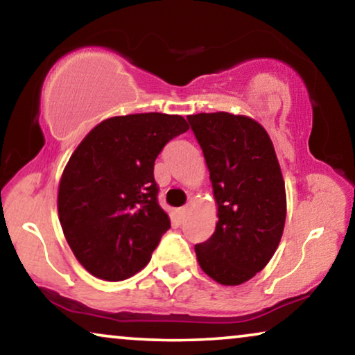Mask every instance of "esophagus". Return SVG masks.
Segmentation results:
<instances>
[{
    "label": "esophagus",
    "mask_w": 355,
    "mask_h": 355,
    "mask_svg": "<svg viewBox=\"0 0 355 355\" xmlns=\"http://www.w3.org/2000/svg\"><path fill=\"white\" fill-rule=\"evenodd\" d=\"M186 216H187V208H186V207L178 208V210H176L178 221H184V220H186Z\"/></svg>",
    "instance_id": "34e87169"
}]
</instances>
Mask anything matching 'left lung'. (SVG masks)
Listing matches in <instances>:
<instances>
[{"label":"left lung","instance_id":"left-lung-1","mask_svg":"<svg viewBox=\"0 0 355 355\" xmlns=\"http://www.w3.org/2000/svg\"><path fill=\"white\" fill-rule=\"evenodd\" d=\"M203 157L218 223L211 237L196 245L200 268L225 286L245 283L278 249L286 221V191L273 144L247 116H187Z\"/></svg>","mask_w":355,"mask_h":355}]
</instances>
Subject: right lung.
Here are the masks:
<instances>
[{
	"instance_id": "obj_1",
	"label": "right lung",
	"mask_w": 355,
	"mask_h": 355,
	"mask_svg": "<svg viewBox=\"0 0 355 355\" xmlns=\"http://www.w3.org/2000/svg\"><path fill=\"white\" fill-rule=\"evenodd\" d=\"M187 129L178 114L116 116L95 125L72 153L58 213L67 244L89 273L123 281L152 259L171 227L158 203L155 159Z\"/></svg>"
}]
</instances>
